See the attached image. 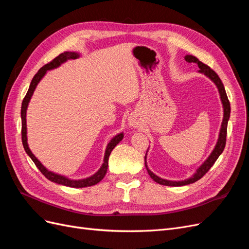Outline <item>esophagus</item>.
<instances>
[{
    "label": "esophagus",
    "mask_w": 249,
    "mask_h": 249,
    "mask_svg": "<svg viewBox=\"0 0 249 249\" xmlns=\"http://www.w3.org/2000/svg\"><path fill=\"white\" fill-rule=\"evenodd\" d=\"M130 125H132V126H137V125H138V123L136 122V119L130 118Z\"/></svg>",
    "instance_id": "1"
}]
</instances>
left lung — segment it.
<instances>
[{"instance_id": "obj_1", "label": "left lung", "mask_w": 249, "mask_h": 249, "mask_svg": "<svg viewBox=\"0 0 249 249\" xmlns=\"http://www.w3.org/2000/svg\"><path fill=\"white\" fill-rule=\"evenodd\" d=\"M185 60H186L188 63H196L198 65V67H199V71H198L203 73V74H206L207 77H209L216 84L218 90H219L221 102L223 104V112H224L223 113V120H222L221 129H220V133H219V138H218L217 144H216L214 150L212 152V154L210 155V157L208 158V159L205 161V163H203L201 166L196 170V172L194 173L193 177L187 178L185 180H178V182H173V180L164 179V178H161L159 177H157L156 175H154V173L147 168V165H146V162H145V167L147 169V172H148L149 177L152 178L155 180V182H157L158 184L165 185V186H175V187L185 186V185L192 184L194 182H196V180L200 179L210 170V168L213 166L214 163L218 159V157H219L221 155V153L223 152V149L225 147V143H227L228 122H229L230 113H231V105H230V101L228 99L227 92H225V89H224V86L222 84L220 78L218 77V74L212 69H211V67H209L205 63H202L201 61H199V60L196 57L191 56V55H187V56H185ZM145 158H146V156H145Z\"/></svg>"}]
</instances>
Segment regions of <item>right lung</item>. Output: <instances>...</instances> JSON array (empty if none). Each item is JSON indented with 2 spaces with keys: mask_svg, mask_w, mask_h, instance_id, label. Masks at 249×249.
Masks as SVG:
<instances>
[{
  "mask_svg": "<svg viewBox=\"0 0 249 249\" xmlns=\"http://www.w3.org/2000/svg\"><path fill=\"white\" fill-rule=\"evenodd\" d=\"M79 57V55L77 53L74 52H64L62 54H60L59 56H57L55 59H53L51 62L47 63L46 65H43L41 69L37 71V73L34 76V78L31 81V84H30V87L28 89V92L26 94V96L24 97L21 103V111H20V115H21V141H22V145H24V148L26 150V153L29 155V157L31 158L32 161L34 162V164L40 170V172L42 175L46 177L48 179L52 180V182L60 184V185H64L67 187H72V188H83V187H89V186H93L95 184H97L99 182L104 178V177L106 176V172L108 169V160H109V156L111 154V152L114 148L117 143H119V141H122L124 138V134L120 133L118 134L117 136H115L113 138L106 148V153H105V158H104V163L102 165V167L100 168V170L97 171L95 175H93L92 177L84 178V179H79V180H73V179H70L66 178L63 176H59L56 175V173L49 171L43 165L36 159V157L32 154L31 150H30L29 146H28V142H27V124H26V112H27V107L28 104L31 100V96L34 92V90L38 84L39 81L41 80V78L46 74L47 71L56 69L60 64L65 62L66 60L69 59H77Z\"/></svg>",
  "mask_w": 249,
  "mask_h": 249,
  "instance_id": "right-lung-1",
  "label": "right lung"
}]
</instances>
